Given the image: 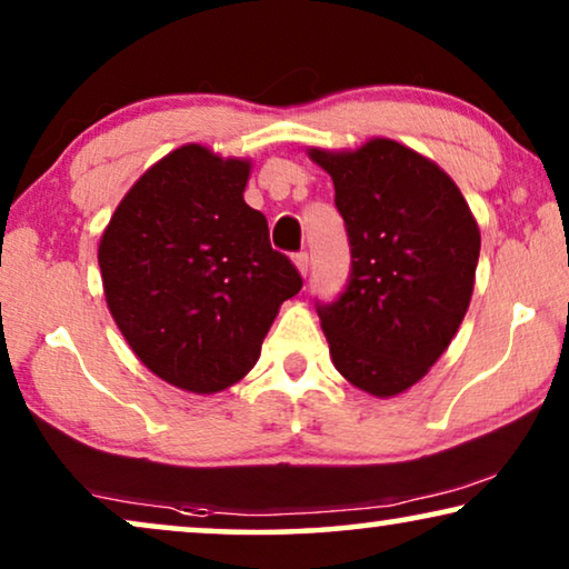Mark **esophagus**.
<instances>
[{
    "label": "esophagus",
    "mask_w": 569,
    "mask_h": 569,
    "mask_svg": "<svg viewBox=\"0 0 569 569\" xmlns=\"http://www.w3.org/2000/svg\"><path fill=\"white\" fill-rule=\"evenodd\" d=\"M295 267H298V271H300V274L302 277H306L308 274V267H310V259H308V253L306 251H302V253H295Z\"/></svg>",
    "instance_id": "1"
}]
</instances>
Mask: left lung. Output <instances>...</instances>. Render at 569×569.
I'll use <instances>...</instances> for the list:
<instances>
[{
    "mask_svg": "<svg viewBox=\"0 0 569 569\" xmlns=\"http://www.w3.org/2000/svg\"><path fill=\"white\" fill-rule=\"evenodd\" d=\"M308 158L331 176L352 246L345 295L318 306L331 362L355 388L391 399L453 341L477 279L479 224L453 178L393 139L310 147Z\"/></svg>",
    "mask_w": 569,
    "mask_h": 569,
    "instance_id": "8db88e82",
    "label": "left lung"
}]
</instances>
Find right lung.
Returning <instances> with one entry per match:
<instances>
[{
    "mask_svg": "<svg viewBox=\"0 0 569 569\" xmlns=\"http://www.w3.org/2000/svg\"><path fill=\"white\" fill-rule=\"evenodd\" d=\"M251 160L183 144L137 178L98 246L108 310L147 370L189 393L248 376L279 306L300 292L267 217L246 204Z\"/></svg>",
    "mask_w": 569,
    "mask_h": 569,
    "instance_id": "1",
    "label": "right lung"
}]
</instances>
